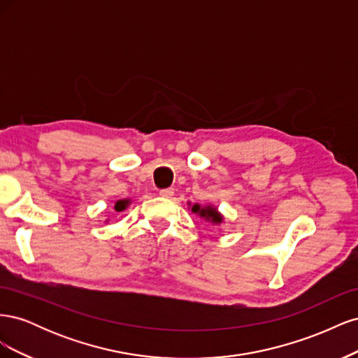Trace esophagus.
I'll use <instances>...</instances> for the list:
<instances>
[{"label": "esophagus", "instance_id": "1", "mask_svg": "<svg viewBox=\"0 0 358 358\" xmlns=\"http://www.w3.org/2000/svg\"><path fill=\"white\" fill-rule=\"evenodd\" d=\"M173 194H175V189L173 188H166V189H159V196L164 199H171Z\"/></svg>", "mask_w": 358, "mask_h": 358}]
</instances>
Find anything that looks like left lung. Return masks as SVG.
<instances>
[{
    "mask_svg": "<svg viewBox=\"0 0 358 358\" xmlns=\"http://www.w3.org/2000/svg\"><path fill=\"white\" fill-rule=\"evenodd\" d=\"M192 212H196V213H199L200 216H204L206 220H210L212 222H215V224H220L221 221H222V218H221V215L216 212L215 209H212V208H204V209H200V206L199 204H194L192 206Z\"/></svg>",
    "mask_w": 358,
    "mask_h": 358,
    "instance_id": "1",
    "label": "left lung"
}]
</instances>
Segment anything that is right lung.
<instances>
[{"mask_svg": "<svg viewBox=\"0 0 358 358\" xmlns=\"http://www.w3.org/2000/svg\"><path fill=\"white\" fill-rule=\"evenodd\" d=\"M125 206H127V201L121 200V201H117V203L115 204V209H116L117 212H121V210H124V209H125Z\"/></svg>", "mask_w": 358, "mask_h": 358, "instance_id": "right-lung-1", "label": "right lung"}]
</instances>
